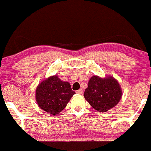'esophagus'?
<instances>
[{"label":"esophagus","mask_w":151,"mask_h":151,"mask_svg":"<svg viewBox=\"0 0 151 151\" xmlns=\"http://www.w3.org/2000/svg\"><path fill=\"white\" fill-rule=\"evenodd\" d=\"M76 93H78V94H81L83 93V90L82 89H79L77 91H76Z\"/></svg>","instance_id":"34e87169"}]
</instances>
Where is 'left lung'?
Masks as SVG:
<instances>
[{
	"mask_svg": "<svg viewBox=\"0 0 151 151\" xmlns=\"http://www.w3.org/2000/svg\"><path fill=\"white\" fill-rule=\"evenodd\" d=\"M122 91L118 81L113 77L100 78L93 76L89 79L84 96L99 112H106L120 101Z\"/></svg>",
	"mask_w": 151,
	"mask_h": 151,
	"instance_id": "left-lung-1",
	"label": "left lung"
}]
</instances>
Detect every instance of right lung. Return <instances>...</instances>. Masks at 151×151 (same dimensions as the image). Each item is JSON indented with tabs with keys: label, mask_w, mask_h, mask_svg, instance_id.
<instances>
[{
	"label": "right lung",
	"mask_w": 151,
	"mask_h": 151,
	"mask_svg": "<svg viewBox=\"0 0 151 151\" xmlns=\"http://www.w3.org/2000/svg\"><path fill=\"white\" fill-rule=\"evenodd\" d=\"M74 93L70 83L61 81L58 76H52L38 85L35 97L41 109L56 115L65 108Z\"/></svg>",
	"instance_id": "add662e5"
}]
</instances>
